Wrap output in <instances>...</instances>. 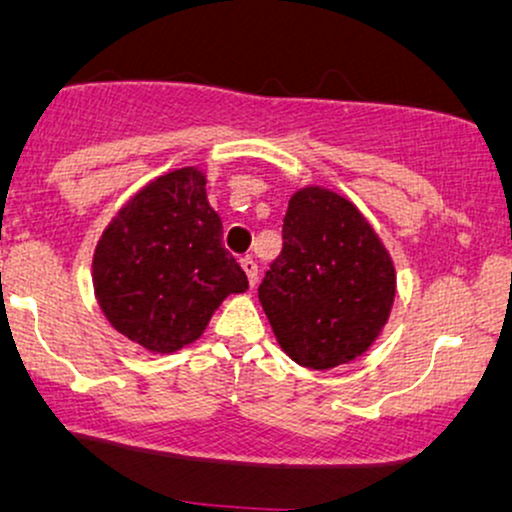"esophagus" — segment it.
Segmentation results:
<instances>
[{"mask_svg": "<svg viewBox=\"0 0 512 512\" xmlns=\"http://www.w3.org/2000/svg\"><path fill=\"white\" fill-rule=\"evenodd\" d=\"M242 268H244L246 277H249V287H256V282H258V266H256L254 258H251V256L242 258Z\"/></svg>", "mask_w": 512, "mask_h": 512, "instance_id": "1", "label": "esophagus"}]
</instances>
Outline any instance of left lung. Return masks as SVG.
<instances>
[{
  "label": "left lung",
  "instance_id": "left-lung-1",
  "mask_svg": "<svg viewBox=\"0 0 512 512\" xmlns=\"http://www.w3.org/2000/svg\"><path fill=\"white\" fill-rule=\"evenodd\" d=\"M282 239L258 287L277 344L311 370L363 356L396 296L394 263L372 225L346 197L304 187L289 199Z\"/></svg>",
  "mask_w": 512,
  "mask_h": 512
}]
</instances>
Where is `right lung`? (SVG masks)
Masks as SVG:
<instances>
[{
  "mask_svg": "<svg viewBox=\"0 0 512 512\" xmlns=\"http://www.w3.org/2000/svg\"><path fill=\"white\" fill-rule=\"evenodd\" d=\"M92 282L106 320L151 353L197 342L223 299L249 289L197 168L161 175L118 211L94 249Z\"/></svg>",
  "mask_w": 512,
  "mask_h": 512,
  "instance_id": "right-lung-1",
  "label": "right lung"
}]
</instances>
